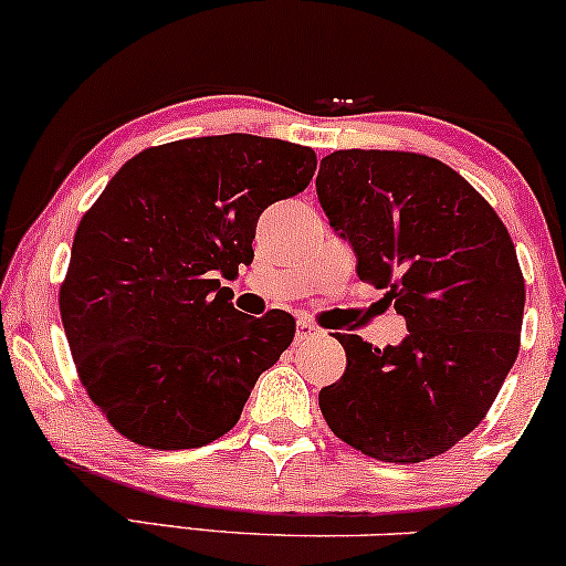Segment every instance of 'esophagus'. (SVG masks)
Instances as JSON below:
<instances>
[{
	"instance_id": "obj_1",
	"label": "esophagus",
	"mask_w": 566,
	"mask_h": 566,
	"mask_svg": "<svg viewBox=\"0 0 566 566\" xmlns=\"http://www.w3.org/2000/svg\"><path fill=\"white\" fill-rule=\"evenodd\" d=\"M319 327L315 323H310V319H298L296 323V344H302V340H310V338H317L319 336Z\"/></svg>"
}]
</instances>
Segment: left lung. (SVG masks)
Returning <instances> with one entry per match:
<instances>
[{"instance_id": "obj_1", "label": "left lung", "mask_w": 566, "mask_h": 566, "mask_svg": "<svg viewBox=\"0 0 566 566\" xmlns=\"http://www.w3.org/2000/svg\"><path fill=\"white\" fill-rule=\"evenodd\" d=\"M317 197L359 281L407 319L399 346L340 336L346 373L319 390L340 441L417 464L478 428L520 352L525 277L509 230L467 180L415 151L340 149Z\"/></svg>"}]
</instances>
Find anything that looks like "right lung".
I'll use <instances>...</instances> for the list:
<instances>
[{"instance_id":"obj_1","label":"right lung","mask_w":566,"mask_h":566,"mask_svg":"<svg viewBox=\"0 0 566 566\" xmlns=\"http://www.w3.org/2000/svg\"><path fill=\"white\" fill-rule=\"evenodd\" d=\"M310 146L249 134L151 146L75 230L60 315L78 378L109 424L149 449H199L239 422L296 319L235 310L256 220L315 176Z\"/></svg>"}]
</instances>
